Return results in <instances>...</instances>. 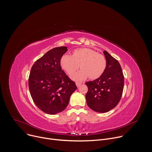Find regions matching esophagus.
Instances as JSON below:
<instances>
[{
    "instance_id": "esophagus-1",
    "label": "esophagus",
    "mask_w": 152,
    "mask_h": 152,
    "mask_svg": "<svg viewBox=\"0 0 152 152\" xmlns=\"http://www.w3.org/2000/svg\"><path fill=\"white\" fill-rule=\"evenodd\" d=\"M81 82H76V86H77V87H79V86L81 85Z\"/></svg>"
}]
</instances>
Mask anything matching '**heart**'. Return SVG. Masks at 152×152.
Instances as JSON below:
<instances>
[{
  "label": "heart",
  "instance_id": "1",
  "mask_svg": "<svg viewBox=\"0 0 152 152\" xmlns=\"http://www.w3.org/2000/svg\"><path fill=\"white\" fill-rule=\"evenodd\" d=\"M61 69L68 75L73 74L79 67L82 69L72 77L75 80H83L89 76L94 80L104 73L107 61L104 55L88 48H80L73 51L72 55H64L59 61Z\"/></svg>",
  "mask_w": 152,
  "mask_h": 152
}]
</instances>
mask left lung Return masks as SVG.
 <instances>
[{
	"label": "left lung",
	"mask_w": 152,
	"mask_h": 152,
	"mask_svg": "<svg viewBox=\"0 0 152 152\" xmlns=\"http://www.w3.org/2000/svg\"><path fill=\"white\" fill-rule=\"evenodd\" d=\"M107 64L103 75L86 82L88 91L86 100L90 109L97 113H106L119 103L124 87V75L118 61L109 53L103 52Z\"/></svg>",
	"instance_id": "left-lung-1"
}]
</instances>
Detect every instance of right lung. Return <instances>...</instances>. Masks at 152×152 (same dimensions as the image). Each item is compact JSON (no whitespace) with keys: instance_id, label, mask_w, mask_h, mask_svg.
Segmentation results:
<instances>
[{"instance_id":"1","label":"right lung","mask_w":152,"mask_h":152,"mask_svg":"<svg viewBox=\"0 0 152 152\" xmlns=\"http://www.w3.org/2000/svg\"><path fill=\"white\" fill-rule=\"evenodd\" d=\"M67 47L55 48L37 59L29 77V88L36 106L44 113L53 115L68 106L72 94L77 89L75 82L62 70L59 61Z\"/></svg>"}]
</instances>
